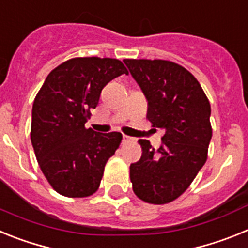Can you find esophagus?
<instances>
[{
	"mask_svg": "<svg viewBox=\"0 0 248 248\" xmlns=\"http://www.w3.org/2000/svg\"><path fill=\"white\" fill-rule=\"evenodd\" d=\"M133 140H134V138H131V137H128V135H123V141H124V143H126V141H133Z\"/></svg>",
	"mask_w": 248,
	"mask_h": 248,
	"instance_id": "esophagus-1",
	"label": "esophagus"
}]
</instances>
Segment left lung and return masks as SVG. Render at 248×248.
<instances>
[{
    "label": "left lung",
    "instance_id": "obj_1",
    "mask_svg": "<svg viewBox=\"0 0 248 248\" xmlns=\"http://www.w3.org/2000/svg\"><path fill=\"white\" fill-rule=\"evenodd\" d=\"M148 100V118L165 131L161 146L139 140L143 154L130 165L133 191L155 205L174 201L190 186L207 159L211 107L198 79L177 63L124 59Z\"/></svg>",
    "mask_w": 248,
    "mask_h": 248
}]
</instances>
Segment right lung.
<instances>
[{
	"instance_id": "add662e5",
	"label": "right lung",
	"mask_w": 248,
	"mask_h": 248,
	"mask_svg": "<svg viewBox=\"0 0 248 248\" xmlns=\"http://www.w3.org/2000/svg\"><path fill=\"white\" fill-rule=\"evenodd\" d=\"M128 74L119 59L78 57L48 74L32 108L31 141L50 186L67 198H87L97 191L109 157L122 134H99L85 128L91 109L111 79Z\"/></svg>"
}]
</instances>
